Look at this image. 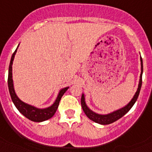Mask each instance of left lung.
Here are the masks:
<instances>
[{
    "mask_svg": "<svg viewBox=\"0 0 152 152\" xmlns=\"http://www.w3.org/2000/svg\"><path fill=\"white\" fill-rule=\"evenodd\" d=\"M141 60V75H140V79H139V83H138V89H137L136 92L134 96H133L132 99L129 102V103L125 105V107L122 108V109H118V110L115 111L113 113H111L107 115H100L98 113H96L94 112H92L91 109H89V107L87 106L85 102V96L84 94L82 95L81 97V105L83 110L86 115V116L90 120L93 121V122H96V123L101 124V125H109V124L113 123V122H115L118 119L121 118L123 115H125L126 113L129 112L132 107L133 106L135 102H136L137 99L139 95L140 90H141V87H142V72H143V63H142V58H140Z\"/></svg>",
    "mask_w": 152,
    "mask_h": 152,
    "instance_id": "obj_1",
    "label": "left lung"
}]
</instances>
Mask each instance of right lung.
I'll return each mask as SVG.
<instances>
[{
	"label": "right lung",
	"mask_w": 152,
	"mask_h": 152,
	"mask_svg": "<svg viewBox=\"0 0 152 152\" xmlns=\"http://www.w3.org/2000/svg\"><path fill=\"white\" fill-rule=\"evenodd\" d=\"M17 50H18V48L16 49V50L13 53L12 56H11V60H10V65H9L7 83H8V89L9 92H10L11 99H12L16 108L18 109L20 113L23 115H24L26 118H28V119L36 122H43V121H46V120L49 119V118H52L53 115L55 114L56 109H57L58 106H59V103H60V101L61 99L62 96L66 92L67 89H69V87H66V88L62 89L60 91V92H59L57 98H56V101L54 102V103L51 106H50L48 108H46V109H38V108L34 107L33 105H28V104L25 103V102L21 101L18 98V96L16 95L12 79V64L13 61H14V56H15L16 52H17Z\"/></svg>",
	"instance_id": "obj_1"
}]
</instances>
